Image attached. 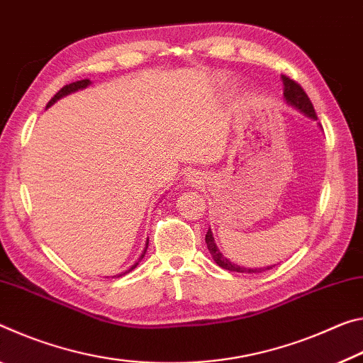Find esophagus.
Returning <instances> with one entry per match:
<instances>
[{
	"label": "esophagus",
	"mask_w": 363,
	"mask_h": 363,
	"mask_svg": "<svg viewBox=\"0 0 363 363\" xmlns=\"http://www.w3.org/2000/svg\"><path fill=\"white\" fill-rule=\"evenodd\" d=\"M201 178L203 177H199V174H194V172H191V174L186 175V182L191 183V185H201V183H203Z\"/></svg>",
	"instance_id": "obj_1"
}]
</instances>
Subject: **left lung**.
I'll return each mask as SVG.
<instances>
[{
  "label": "left lung",
  "instance_id": "8db88e82",
  "mask_svg": "<svg viewBox=\"0 0 363 363\" xmlns=\"http://www.w3.org/2000/svg\"><path fill=\"white\" fill-rule=\"evenodd\" d=\"M281 80H283V96H284V99H286V103L289 106H293V108L298 109L299 112H302L304 116L313 118V121H317V114H315V109H313V104L311 103V99H308V96L306 94V91L302 90V86L299 85V83L291 80L289 77H286V75H281ZM206 245H207V249H209L212 259L216 260V264L218 267H222V269H225V270L238 272V273H245V272L246 273H255V272L270 270V269H273V267H275V265H270V267H264V269H249V267H241L238 264H233L227 257H223L220 249L217 247L216 241H213L211 228L207 230Z\"/></svg>",
  "mask_w": 363,
  "mask_h": 363
}]
</instances>
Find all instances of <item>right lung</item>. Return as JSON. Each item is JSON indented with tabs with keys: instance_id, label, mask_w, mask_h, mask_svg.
I'll use <instances>...</instances> for the list:
<instances>
[{
	"instance_id": "obj_1",
	"label": "right lung",
	"mask_w": 363,
	"mask_h": 363,
	"mask_svg": "<svg viewBox=\"0 0 363 363\" xmlns=\"http://www.w3.org/2000/svg\"><path fill=\"white\" fill-rule=\"evenodd\" d=\"M90 80L88 79H85V80H79V82H74V83H69V85H65V86H62L61 90H59L55 96H52L51 99H50V103H48V106H46V109L50 108V106H52L56 103L57 99H61V98H64V96H67V94H70V93H74V91H79V90H83V88H86L88 85H90ZM147 245H150V238H147V241H146V246H145V251H143V254L140 255V259L136 260V262L130 267L128 270H125V272H122L121 275H117V277H122V275H125V273H128V272H132L133 269H136V265H138L140 262H141V259L145 257V254H146V251H147Z\"/></svg>"
}]
</instances>
